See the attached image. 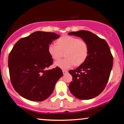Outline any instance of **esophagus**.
Segmentation results:
<instances>
[{
  "label": "esophagus",
  "instance_id": "obj_1",
  "mask_svg": "<svg viewBox=\"0 0 124 124\" xmlns=\"http://www.w3.org/2000/svg\"><path fill=\"white\" fill-rule=\"evenodd\" d=\"M62 72H63V74H66L68 73V70H62Z\"/></svg>",
  "mask_w": 124,
  "mask_h": 124
}]
</instances>
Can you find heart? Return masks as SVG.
Segmentation results:
<instances>
[{"label": "heart", "instance_id": "1", "mask_svg": "<svg viewBox=\"0 0 124 124\" xmlns=\"http://www.w3.org/2000/svg\"><path fill=\"white\" fill-rule=\"evenodd\" d=\"M57 44L51 43L48 51L54 60H58L63 55L64 59L55 62V66L63 69H68L74 65L79 66L86 60L89 56V46L83 39L72 36H63L57 40Z\"/></svg>", "mask_w": 124, "mask_h": 124}]
</instances>
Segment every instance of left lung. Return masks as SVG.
I'll return each mask as SVG.
<instances>
[{
  "instance_id": "left-lung-1",
  "label": "left lung",
  "mask_w": 124,
  "mask_h": 124,
  "mask_svg": "<svg viewBox=\"0 0 124 124\" xmlns=\"http://www.w3.org/2000/svg\"><path fill=\"white\" fill-rule=\"evenodd\" d=\"M68 34L79 37L89 46V56L85 62L69 71L73 78L69 90L79 99H92L103 92L108 81L113 65L110 49L104 39L90 31L80 30Z\"/></svg>"
}]
</instances>
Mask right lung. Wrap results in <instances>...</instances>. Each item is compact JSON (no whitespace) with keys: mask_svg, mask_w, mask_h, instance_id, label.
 Returning <instances> with one entry per match:
<instances>
[{"mask_svg":"<svg viewBox=\"0 0 124 124\" xmlns=\"http://www.w3.org/2000/svg\"><path fill=\"white\" fill-rule=\"evenodd\" d=\"M59 37L54 32L36 31L19 39L10 52L8 66L11 83L23 97L41 101L52 93L63 73L59 67L45 70L53 63L48 47Z\"/></svg>","mask_w":124,"mask_h":124,"instance_id":"obj_1","label":"right lung"}]
</instances>
